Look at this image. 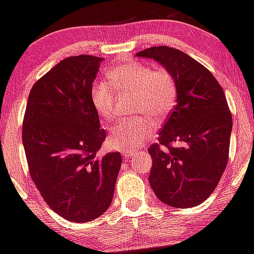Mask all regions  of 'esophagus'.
Segmentation results:
<instances>
[{
	"label": "esophagus",
	"instance_id": "obj_1",
	"mask_svg": "<svg viewBox=\"0 0 254 254\" xmlns=\"http://www.w3.org/2000/svg\"><path fill=\"white\" fill-rule=\"evenodd\" d=\"M122 155L125 158H131V156L136 155V151L134 150H127V151H122Z\"/></svg>",
	"mask_w": 254,
	"mask_h": 254
}]
</instances>
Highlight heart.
<instances>
[{"mask_svg": "<svg viewBox=\"0 0 254 254\" xmlns=\"http://www.w3.org/2000/svg\"><path fill=\"white\" fill-rule=\"evenodd\" d=\"M109 81H98L91 89V102L96 113L104 121H112L116 113V100L120 91L134 93V112L163 120L172 112L178 98V82L168 68H152L141 61L129 60L109 71ZM147 116L125 120L113 126L109 146L127 151L141 147L155 133L158 126Z\"/></svg>", "mask_w": 254, "mask_h": 254, "instance_id": "1", "label": "heart"}]
</instances>
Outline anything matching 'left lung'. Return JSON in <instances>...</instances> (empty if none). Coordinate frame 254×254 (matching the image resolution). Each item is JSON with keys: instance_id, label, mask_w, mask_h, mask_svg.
I'll return each mask as SVG.
<instances>
[{"instance_id": "obj_1", "label": "left lung", "mask_w": 254, "mask_h": 254, "mask_svg": "<svg viewBox=\"0 0 254 254\" xmlns=\"http://www.w3.org/2000/svg\"><path fill=\"white\" fill-rule=\"evenodd\" d=\"M137 56L158 61L178 82L176 107L147 150L150 186L161 202L193 207L214 192L228 164L233 118L225 94L205 66L179 49L151 47Z\"/></svg>"}]
</instances>
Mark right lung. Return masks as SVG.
Segmentation results:
<instances>
[{
    "instance_id": "1",
    "label": "right lung",
    "mask_w": 254,
    "mask_h": 254,
    "mask_svg": "<svg viewBox=\"0 0 254 254\" xmlns=\"http://www.w3.org/2000/svg\"><path fill=\"white\" fill-rule=\"evenodd\" d=\"M100 57L72 56L38 80L28 98L22 143L31 181L64 219L86 223L111 206L120 152L98 156L107 133L91 102Z\"/></svg>"
}]
</instances>
